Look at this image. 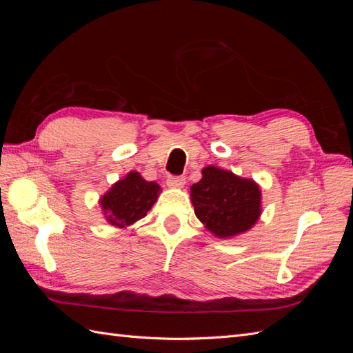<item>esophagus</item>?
<instances>
[{
	"label": "esophagus",
	"instance_id": "obj_1",
	"mask_svg": "<svg viewBox=\"0 0 353 353\" xmlns=\"http://www.w3.org/2000/svg\"><path fill=\"white\" fill-rule=\"evenodd\" d=\"M166 184L170 188H183L185 185V178L184 176H168Z\"/></svg>",
	"mask_w": 353,
	"mask_h": 353
}]
</instances>
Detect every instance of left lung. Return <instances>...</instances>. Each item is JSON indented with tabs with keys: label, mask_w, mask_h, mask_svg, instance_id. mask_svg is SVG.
Masks as SVG:
<instances>
[{
	"label": "left lung",
	"mask_w": 353,
	"mask_h": 353,
	"mask_svg": "<svg viewBox=\"0 0 353 353\" xmlns=\"http://www.w3.org/2000/svg\"><path fill=\"white\" fill-rule=\"evenodd\" d=\"M190 191L196 216L219 239L249 231L262 213L259 185L231 170L203 168L201 179L191 185Z\"/></svg>",
	"instance_id": "1"
}]
</instances>
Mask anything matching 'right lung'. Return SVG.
<instances>
[{
    "mask_svg": "<svg viewBox=\"0 0 353 353\" xmlns=\"http://www.w3.org/2000/svg\"><path fill=\"white\" fill-rule=\"evenodd\" d=\"M160 194V185L132 172L117 181L100 199L105 219L113 227L126 228L140 221L152 209Z\"/></svg>",
    "mask_w": 353,
    "mask_h": 353,
    "instance_id": "right-lung-1",
    "label": "right lung"
}]
</instances>
